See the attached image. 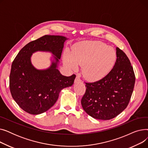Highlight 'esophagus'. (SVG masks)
<instances>
[{
  "label": "esophagus",
  "instance_id": "obj_1",
  "mask_svg": "<svg viewBox=\"0 0 148 148\" xmlns=\"http://www.w3.org/2000/svg\"><path fill=\"white\" fill-rule=\"evenodd\" d=\"M81 82L80 80V75L79 74H78L77 75L76 77H75V82Z\"/></svg>",
  "mask_w": 148,
  "mask_h": 148
}]
</instances>
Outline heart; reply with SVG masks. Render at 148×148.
<instances>
[{"instance_id": "heart-1", "label": "heart", "mask_w": 148, "mask_h": 148, "mask_svg": "<svg viewBox=\"0 0 148 148\" xmlns=\"http://www.w3.org/2000/svg\"><path fill=\"white\" fill-rule=\"evenodd\" d=\"M117 54L114 49L100 41L81 42L75 45L71 53L66 50L63 60L64 65L76 70L78 64L82 66L86 78L91 80L101 79L113 68Z\"/></svg>"}]
</instances>
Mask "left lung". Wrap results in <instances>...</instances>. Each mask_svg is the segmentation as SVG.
<instances>
[{
	"label": "left lung",
	"instance_id": "obj_1",
	"mask_svg": "<svg viewBox=\"0 0 148 148\" xmlns=\"http://www.w3.org/2000/svg\"><path fill=\"white\" fill-rule=\"evenodd\" d=\"M117 59L104 78L86 83V92L81 103L92 118L101 120L114 118L127 108L133 94L136 77L130 61L122 50L116 47Z\"/></svg>",
	"mask_w": 148,
	"mask_h": 148
}]
</instances>
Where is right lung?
Here are the masks:
<instances>
[{
	"mask_svg": "<svg viewBox=\"0 0 148 148\" xmlns=\"http://www.w3.org/2000/svg\"><path fill=\"white\" fill-rule=\"evenodd\" d=\"M68 39L59 35H44L29 42L21 49L11 65L10 89L17 104L32 114L42 113L56 103L59 93L72 86L75 75H62L57 69ZM49 51L55 60L46 70H37L32 64L31 56L36 51Z\"/></svg>",
	"mask_w": 148,
	"mask_h": 148,
	"instance_id": "add662e5",
	"label": "right lung"
}]
</instances>
